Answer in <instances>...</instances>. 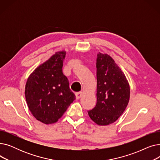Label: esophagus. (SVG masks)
<instances>
[{
    "instance_id": "obj_1",
    "label": "esophagus",
    "mask_w": 160,
    "mask_h": 160,
    "mask_svg": "<svg viewBox=\"0 0 160 160\" xmlns=\"http://www.w3.org/2000/svg\"><path fill=\"white\" fill-rule=\"evenodd\" d=\"M75 95H76V98L79 99L82 95V92H77V93H75Z\"/></svg>"
}]
</instances>
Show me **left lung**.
Listing matches in <instances>:
<instances>
[{
    "label": "left lung",
    "instance_id": "8db88e82",
    "mask_svg": "<svg viewBox=\"0 0 160 160\" xmlns=\"http://www.w3.org/2000/svg\"><path fill=\"white\" fill-rule=\"evenodd\" d=\"M97 104L88 111L98 125H108L118 119L127 108L130 86L125 75L108 54L99 53L97 58Z\"/></svg>",
    "mask_w": 160,
    "mask_h": 160
}]
</instances>
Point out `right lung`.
<instances>
[{
	"label": "right lung",
	"instance_id": "obj_1",
	"mask_svg": "<svg viewBox=\"0 0 160 160\" xmlns=\"http://www.w3.org/2000/svg\"><path fill=\"white\" fill-rule=\"evenodd\" d=\"M65 52H59L33 71L25 88V97L32 114L45 124H52L76 99L62 67Z\"/></svg>",
	"mask_w": 160,
	"mask_h": 160
}]
</instances>
